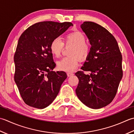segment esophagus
Listing matches in <instances>:
<instances>
[{
	"mask_svg": "<svg viewBox=\"0 0 134 134\" xmlns=\"http://www.w3.org/2000/svg\"><path fill=\"white\" fill-rule=\"evenodd\" d=\"M67 75H68V77H70V76L73 75V73H70V72H68V73H67Z\"/></svg>",
	"mask_w": 134,
	"mask_h": 134,
	"instance_id": "1",
	"label": "esophagus"
}]
</instances>
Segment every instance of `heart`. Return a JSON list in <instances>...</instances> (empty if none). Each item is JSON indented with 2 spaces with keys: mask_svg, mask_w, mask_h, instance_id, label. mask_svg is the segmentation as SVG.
I'll return each mask as SVG.
<instances>
[{
  "mask_svg": "<svg viewBox=\"0 0 134 134\" xmlns=\"http://www.w3.org/2000/svg\"><path fill=\"white\" fill-rule=\"evenodd\" d=\"M86 42V36L79 31L72 32L66 35L64 42L59 37H56L52 40L50 50L52 54L55 57L61 55L64 44L72 46L69 53L70 57H65L57 62L58 69L68 72H73L78 66L79 58L81 61H84L88 58L91 53V47Z\"/></svg>",
  "mask_w": 134,
  "mask_h": 134,
  "instance_id": "obj_1",
  "label": "heart"
}]
</instances>
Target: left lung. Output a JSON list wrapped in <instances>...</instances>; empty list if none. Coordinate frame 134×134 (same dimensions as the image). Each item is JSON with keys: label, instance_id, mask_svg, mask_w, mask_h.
Here are the masks:
<instances>
[{"label": "left lung", "instance_id": "obj_1", "mask_svg": "<svg viewBox=\"0 0 134 134\" xmlns=\"http://www.w3.org/2000/svg\"><path fill=\"white\" fill-rule=\"evenodd\" d=\"M81 28L88 38L91 51L81 69L76 93L90 108L98 109L109 105L115 97L122 77V55L115 38L107 29L93 22L85 21Z\"/></svg>", "mask_w": 134, "mask_h": 134}]
</instances>
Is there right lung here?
I'll return each mask as SVG.
<instances>
[{
    "mask_svg": "<svg viewBox=\"0 0 134 134\" xmlns=\"http://www.w3.org/2000/svg\"><path fill=\"white\" fill-rule=\"evenodd\" d=\"M73 24L40 22L29 26L19 38L14 57V81L26 105L44 109L53 102L67 77L55 67L50 50L54 39L64 33Z\"/></svg>",
    "mask_w": 134,
    "mask_h": 134,
    "instance_id": "1",
    "label": "right lung"
}]
</instances>
